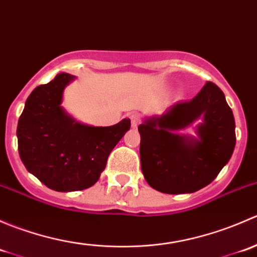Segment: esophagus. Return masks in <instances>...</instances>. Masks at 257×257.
I'll list each match as a JSON object with an SVG mask.
<instances>
[{
    "label": "esophagus",
    "mask_w": 257,
    "mask_h": 257,
    "mask_svg": "<svg viewBox=\"0 0 257 257\" xmlns=\"http://www.w3.org/2000/svg\"><path fill=\"white\" fill-rule=\"evenodd\" d=\"M131 121H132V126H133V128H137V126L139 125V123H141V116H139L138 114H132Z\"/></svg>",
    "instance_id": "34e87169"
}]
</instances>
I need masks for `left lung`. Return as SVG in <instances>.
I'll return each mask as SVG.
<instances>
[{"label":"left lung","instance_id":"left-lung-1","mask_svg":"<svg viewBox=\"0 0 257 257\" xmlns=\"http://www.w3.org/2000/svg\"><path fill=\"white\" fill-rule=\"evenodd\" d=\"M197 123L196 136L181 130ZM147 183L165 194L194 193L209 185L235 149V119L222 90L208 82L190 102L145 116L138 126Z\"/></svg>","mask_w":257,"mask_h":257}]
</instances>
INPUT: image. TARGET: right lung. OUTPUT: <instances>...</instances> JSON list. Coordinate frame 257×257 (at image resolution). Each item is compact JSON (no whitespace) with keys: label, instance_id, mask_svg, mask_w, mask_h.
<instances>
[{"label":"right lung","instance_id":"add662e5","mask_svg":"<svg viewBox=\"0 0 257 257\" xmlns=\"http://www.w3.org/2000/svg\"><path fill=\"white\" fill-rule=\"evenodd\" d=\"M76 79L59 73L27 98L17 125L18 153L26 169L56 191L94 185L113 148L131 129L125 118L110 126L78 121L63 107V93Z\"/></svg>","mask_w":257,"mask_h":257}]
</instances>
